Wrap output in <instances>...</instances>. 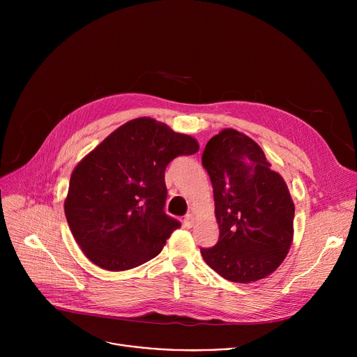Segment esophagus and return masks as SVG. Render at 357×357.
Returning a JSON list of instances; mask_svg holds the SVG:
<instances>
[{
  "mask_svg": "<svg viewBox=\"0 0 357 357\" xmlns=\"http://www.w3.org/2000/svg\"><path fill=\"white\" fill-rule=\"evenodd\" d=\"M195 223V218L192 215H186L185 219H183V226L185 227H192Z\"/></svg>",
  "mask_w": 357,
  "mask_h": 357,
  "instance_id": "obj_1",
  "label": "esophagus"
}]
</instances>
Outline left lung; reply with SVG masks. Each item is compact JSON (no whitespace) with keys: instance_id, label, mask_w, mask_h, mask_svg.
Listing matches in <instances>:
<instances>
[{"instance_id":"1","label":"left lung","mask_w":357,"mask_h":357,"mask_svg":"<svg viewBox=\"0 0 357 357\" xmlns=\"http://www.w3.org/2000/svg\"><path fill=\"white\" fill-rule=\"evenodd\" d=\"M211 176L219 240L200 248L206 264L231 282L248 284L274 273L294 237L295 206L282 176L260 145L226 128L202 155Z\"/></svg>"}]
</instances>
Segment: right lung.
<instances>
[{"label":"right lung","mask_w":357,"mask_h":357,"mask_svg":"<svg viewBox=\"0 0 357 357\" xmlns=\"http://www.w3.org/2000/svg\"><path fill=\"white\" fill-rule=\"evenodd\" d=\"M197 141L149 117L113 131L72 172L65 215L86 257L124 271L157 257L181 223L164 212L165 169Z\"/></svg>","instance_id":"obj_1"}]
</instances>
